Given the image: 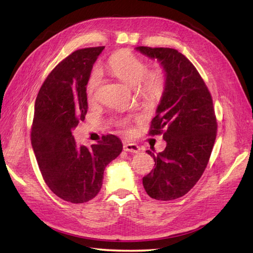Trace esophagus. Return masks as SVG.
Wrapping results in <instances>:
<instances>
[{"label":"esophagus","mask_w":253,"mask_h":253,"mask_svg":"<svg viewBox=\"0 0 253 253\" xmlns=\"http://www.w3.org/2000/svg\"><path fill=\"white\" fill-rule=\"evenodd\" d=\"M123 149H125L126 152H130L133 154H137L141 151L140 146L136 145V144H134V143H126L125 145H123Z\"/></svg>","instance_id":"obj_1"}]
</instances>
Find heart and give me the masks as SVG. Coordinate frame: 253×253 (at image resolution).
<instances>
[{"label":"heart","instance_id":"obj_1","mask_svg":"<svg viewBox=\"0 0 253 253\" xmlns=\"http://www.w3.org/2000/svg\"><path fill=\"white\" fill-rule=\"evenodd\" d=\"M107 69L122 83L131 87L136 86L137 94L146 100L161 97L166 88L167 77L165 71L159 68L147 71L145 62L128 51H119L111 55L107 62ZM100 81V71L92 70L86 86V95L89 101L95 99ZM120 126H126V122H120Z\"/></svg>","mask_w":253,"mask_h":253}]
</instances>
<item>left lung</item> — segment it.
Instances as JSON below:
<instances>
[{"instance_id": "1", "label": "left lung", "mask_w": 253, "mask_h": 253, "mask_svg": "<svg viewBox=\"0 0 253 253\" xmlns=\"http://www.w3.org/2000/svg\"><path fill=\"white\" fill-rule=\"evenodd\" d=\"M161 62L167 77L149 135L163 134L167 145L155 155V168L143 177L152 199L170 201L191 190L208 166L217 134L213 99L195 66L176 49L137 47Z\"/></svg>"}]
</instances>
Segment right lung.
<instances>
[{"mask_svg":"<svg viewBox=\"0 0 253 253\" xmlns=\"http://www.w3.org/2000/svg\"><path fill=\"white\" fill-rule=\"evenodd\" d=\"M104 49H80L66 56L44 80L35 102L32 145L39 169L51 191L71 203L94 199L106 166L122 152L121 141L112 134L90 147L79 145L72 135L85 120L86 85Z\"/></svg>","mask_w":253,"mask_h":253,"instance_id":"add662e5","label":"right lung"}]
</instances>
